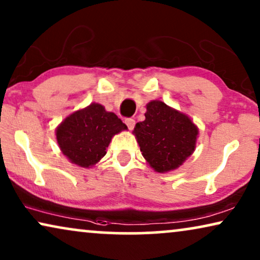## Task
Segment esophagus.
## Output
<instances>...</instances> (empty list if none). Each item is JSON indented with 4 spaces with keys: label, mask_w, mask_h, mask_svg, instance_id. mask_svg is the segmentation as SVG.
I'll return each instance as SVG.
<instances>
[{
    "label": "esophagus",
    "mask_w": 260,
    "mask_h": 260,
    "mask_svg": "<svg viewBox=\"0 0 260 260\" xmlns=\"http://www.w3.org/2000/svg\"><path fill=\"white\" fill-rule=\"evenodd\" d=\"M125 124L127 125V127H129V130H133L134 126H135V119L126 118L125 119Z\"/></svg>",
    "instance_id": "1"
}]
</instances>
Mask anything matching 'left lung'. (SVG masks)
I'll return each mask as SVG.
<instances>
[{"label": "left lung", "mask_w": 260, "mask_h": 260, "mask_svg": "<svg viewBox=\"0 0 260 260\" xmlns=\"http://www.w3.org/2000/svg\"><path fill=\"white\" fill-rule=\"evenodd\" d=\"M144 116L133 134L145 161L157 173L177 169L194 152L199 127L189 116L162 101L149 102Z\"/></svg>", "instance_id": "left-lung-1"}]
</instances>
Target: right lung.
I'll return each mask as SVG.
<instances>
[{"instance_id": "obj_1", "label": "right lung", "mask_w": 260, "mask_h": 260, "mask_svg": "<svg viewBox=\"0 0 260 260\" xmlns=\"http://www.w3.org/2000/svg\"><path fill=\"white\" fill-rule=\"evenodd\" d=\"M127 126L113 112L98 103H91L66 117L56 126L60 150L67 159L80 168H91L106 154L115 135Z\"/></svg>"}]
</instances>
